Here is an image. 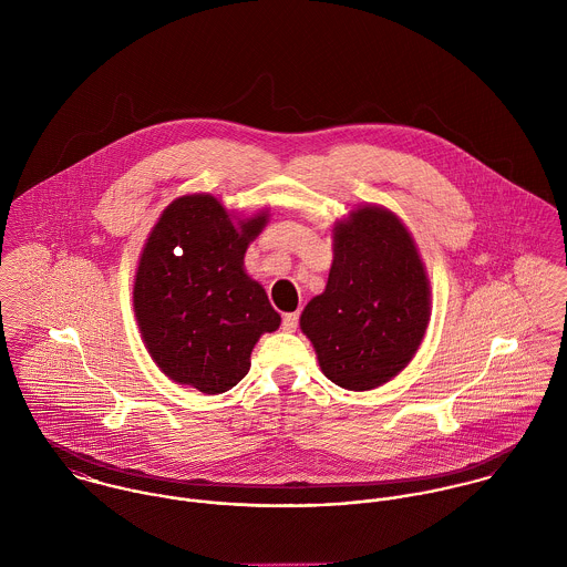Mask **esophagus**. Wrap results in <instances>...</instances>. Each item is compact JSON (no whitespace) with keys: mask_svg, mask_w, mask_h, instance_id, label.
<instances>
[{"mask_svg":"<svg viewBox=\"0 0 567 567\" xmlns=\"http://www.w3.org/2000/svg\"><path fill=\"white\" fill-rule=\"evenodd\" d=\"M299 324V312H290V315H284V331H295Z\"/></svg>","mask_w":567,"mask_h":567,"instance_id":"obj_1","label":"esophagus"}]
</instances>
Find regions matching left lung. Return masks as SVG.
Masks as SVG:
<instances>
[{
  "label": "left lung",
  "instance_id": "1",
  "mask_svg": "<svg viewBox=\"0 0 567 567\" xmlns=\"http://www.w3.org/2000/svg\"><path fill=\"white\" fill-rule=\"evenodd\" d=\"M327 286L301 315L327 380L347 391L391 382L414 358L430 323L425 264L402 218L358 205L331 229Z\"/></svg>",
  "mask_w": 567,
  "mask_h": 567
}]
</instances>
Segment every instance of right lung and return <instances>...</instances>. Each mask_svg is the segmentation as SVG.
Here are the masks:
<instances>
[{
    "label": "right lung",
    "instance_id": "add662e5",
    "mask_svg": "<svg viewBox=\"0 0 567 567\" xmlns=\"http://www.w3.org/2000/svg\"><path fill=\"white\" fill-rule=\"evenodd\" d=\"M268 218V209L244 216L212 194H185L148 234L133 310L151 358L172 382L227 393L248 373L261 333L279 329L281 317L244 268Z\"/></svg>",
    "mask_w": 567,
    "mask_h": 567
}]
</instances>
